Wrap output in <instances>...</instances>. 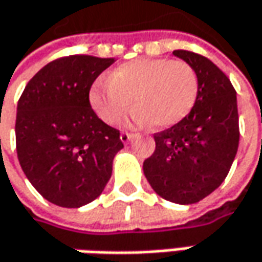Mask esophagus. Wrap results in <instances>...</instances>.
I'll list each match as a JSON object with an SVG mask.
<instances>
[{"label": "esophagus", "instance_id": "obj_1", "mask_svg": "<svg viewBox=\"0 0 262 262\" xmlns=\"http://www.w3.org/2000/svg\"><path fill=\"white\" fill-rule=\"evenodd\" d=\"M133 137H134V134H131V133H126V131L125 133H121V141H122L124 144H126Z\"/></svg>", "mask_w": 262, "mask_h": 262}]
</instances>
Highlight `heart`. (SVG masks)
<instances>
[{"mask_svg":"<svg viewBox=\"0 0 262 262\" xmlns=\"http://www.w3.org/2000/svg\"><path fill=\"white\" fill-rule=\"evenodd\" d=\"M109 81H97L90 89V105L103 122L116 125L125 116L131 99L133 121L169 128L185 118L195 105L198 76L185 61L143 58L118 66Z\"/></svg>","mask_w":262,"mask_h":262,"instance_id":"heart-1","label":"heart"}]
</instances>
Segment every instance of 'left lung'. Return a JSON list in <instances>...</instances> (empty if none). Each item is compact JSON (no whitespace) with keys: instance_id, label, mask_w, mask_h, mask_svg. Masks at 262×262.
<instances>
[{"instance_id":"8db88e82","label":"left lung","mask_w":262,"mask_h":262,"mask_svg":"<svg viewBox=\"0 0 262 262\" xmlns=\"http://www.w3.org/2000/svg\"><path fill=\"white\" fill-rule=\"evenodd\" d=\"M198 76L192 111L176 125L155 134L156 148L143 170L156 194L176 204H194L222 185L239 146L236 90L208 58L173 51Z\"/></svg>"}]
</instances>
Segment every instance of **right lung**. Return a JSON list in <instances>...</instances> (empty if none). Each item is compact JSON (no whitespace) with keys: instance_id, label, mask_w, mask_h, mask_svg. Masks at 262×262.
I'll list each match as a JSON object with an SVG mask.
<instances>
[{"instance_id":"add662e5","label":"right lung","mask_w":262,"mask_h":262,"mask_svg":"<svg viewBox=\"0 0 262 262\" xmlns=\"http://www.w3.org/2000/svg\"><path fill=\"white\" fill-rule=\"evenodd\" d=\"M114 62L92 55L58 58L36 73L18 99L17 157L30 184L52 204L86 206L111 179L124 144L119 131L96 115L89 93Z\"/></svg>"}]
</instances>
